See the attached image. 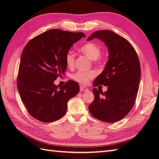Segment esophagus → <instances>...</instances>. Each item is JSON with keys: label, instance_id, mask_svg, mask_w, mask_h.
<instances>
[{"label": "esophagus", "instance_id": "1", "mask_svg": "<svg viewBox=\"0 0 159 159\" xmlns=\"http://www.w3.org/2000/svg\"><path fill=\"white\" fill-rule=\"evenodd\" d=\"M88 89L84 86H80V91H82V92H86L88 91Z\"/></svg>", "mask_w": 159, "mask_h": 159}]
</instances>
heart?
<instances>
[{"label":"heart","instance_id":"b5f03b06","mask_svg":"<svg viewBox=\"0 0 159 159\" xmlns=\"http://www.w3.org/2000/svg\"><path fill=\"white\" fill-rule=\"evenodd\" d=\"M80 51L88 57L89 59L92 61L93 63L96 65L102 63L100 56L101 55V49L96 44L89 42L85 44L80 48ZM65 62L69 67H72L75 63V53L72 50L69 51L65 55ZM95 76V73L93 71H77L72 75L73 79L77 82L82 84H88Z\"/></svg>","mask_w":159,"mask_h":159}]
</instances>
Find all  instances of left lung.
<instances>
[{
	"instance_id": "8db88e82",
	"label": "left lung",
	"mask_w": 159,
	"mask_h": 159,
	"mask_svg": "<svg viewBox=\"0 0 159 159\" xmlns=\"http://www.w3.org/2000/svg\"><path fill=\"white\" fill-rule=\"evenodd\" d=\"M94 38L105 43L109 60L93 86L103 85L107 90L103 93L99 88H93L94 100L88 109L97 119L114 123L125 117L135 103L141 77L140 61L130 42L111 30L96 31L87 40ZM100 94L105 97L102 98Z\"/></svg>"
}]
</instances>
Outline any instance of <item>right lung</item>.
<instances>
[{
    "instance_id": "obj_1",
    "label": "right lung",
    "mask_w": 159,
    "mask_h": 159,
    "mask_svg": "<svg viewBox=\"0 0 159 159\" xmlns=\"http://www.w3.org/2000/svg\"><path fill=\"white\" fill-rule=\"evenodd\" d=\"M82 32L52 29L28 42L19 64L17 88L23 103L34 118L48 123L65 115L67 102L80 92V86L70 80L63 86L54 84L67 69L65 55Z\"/></svg>"
}]
</instances>
